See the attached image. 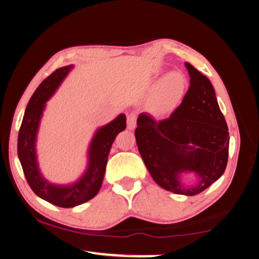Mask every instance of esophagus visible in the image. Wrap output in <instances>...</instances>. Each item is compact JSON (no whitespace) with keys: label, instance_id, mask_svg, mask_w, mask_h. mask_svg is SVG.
<instances>
[{"label":"esophagus","instance_id":"esophagus-1","mask_svg":"<svg viewBox=\"0 0 259 259\" xmlns=\"http://www.w3.org/2000/svg\"><path fill=\"white\" fill-rule=\"evenodd\" d=\"M136 121H137V116H136L135 113H130L129 115L126 116V126H128L129 130H135Z\"/></svg>","mask_w":259,"mask_h":259}]
</instances>
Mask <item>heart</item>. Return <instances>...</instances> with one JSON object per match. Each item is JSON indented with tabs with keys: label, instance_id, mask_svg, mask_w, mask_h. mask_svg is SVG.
<instances>
[{
	"label": "heart",
	"instance_id": "obj_1",
	"mask_svg": "<svg viewBox=\"0 0 259 259\" xmlns=\"http://www.w3.org/2000/svg\"><path fill=\"white\" fill-rule=\"evenodd\" d=\"M187 89V78L182 72L172 71L156 83L148 99L147 107L153 115L163 117L171 114L183 102Z\"/></svg>",
	"mask_w": 259,
	"mask_h": 259
}]
</instances>
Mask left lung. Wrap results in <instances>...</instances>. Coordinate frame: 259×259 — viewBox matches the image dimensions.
Here are the masks:
<instances>
[{
    "label": "left lung",
    "instance_id": "obj_1",
    "mask_svg": "<svg viewBox=\"0 0 259 259\" xmlns=\"http://www.w3.org/2000/svg\"><path fill=\"white\" fill-rule=\"evenodd\" d=\"M190 88L169 119L156 122L139 114L135 131L138 151L160 187L175 194L196 195L225 171L230 136L214 89L207 76L185 63ZM187 174L197 182L187 184Z\"/></svg>",
    "mask_w": 259,
    "mask_h": 259
}]
</instances>
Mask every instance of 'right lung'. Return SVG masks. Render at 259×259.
Segmentation results:
<instances>
[{
  "label": "right lung",
  "instance_id": "obj_1",
  "mask_svg": "<svg viewBox=\"0 0 259 259\" xmlns=\"http://www.w3.org/2000/svg\"><path fill=\"white\" fill-rule=\"evenodd\" d=\"M73 68L74 65H68L56 69L37 87L25 109L18 135V157L28 185L41 199L61 208L76 207L97 195L104 181L109 151L116 136L126 126V117L121 113L95 131L88 147L85 170L75 182L55 184L43 176L36 152L38 128L47 102Z\"/></svg>",
  "mask_w": 259,
  "mask_h": 259
}]
</instances>
